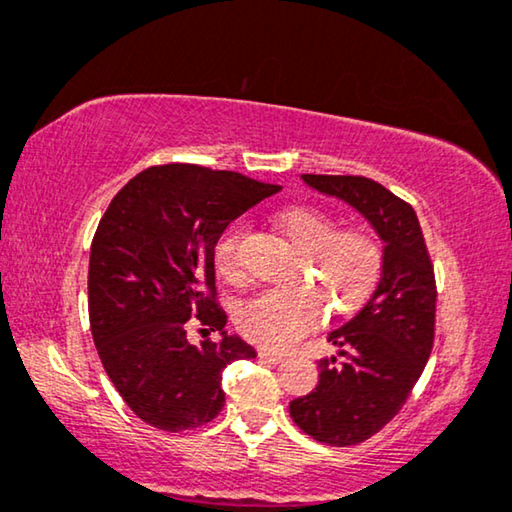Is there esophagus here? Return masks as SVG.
<instances>
[{"instance_id":"esophagus-1","label":"esophagus","mask_w":512,"mask_h":512,"mask_svg":"<svg viewBox=\"0 0 512 512\" xmlns=\"http://www.w3.org/2000/svg\"><path fill=\"white\" fill-rule=\"evenodd\" d=\"M259 358H264V361H269V363H280V361H285V354L271 352V349H259Z\"/></svg>"}]
</instances>
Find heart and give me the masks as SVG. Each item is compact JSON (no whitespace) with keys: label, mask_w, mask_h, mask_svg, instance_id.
<instances>
[{"label":"heart","mask_w":512,"mask_h":512,"mask_svg":"<svg viewBox=\"0 0 512 512\" xmlns=\"http://www.w3.org/2000/svg\"><path fill=\"white\" fill-rule=\"evenodd\" d=\"M280 227L305 253L301 278L312 285L262 289L239 305L236 324L246 338L271 349H289L324 319L326 301L338 312H352L368 301L377 287L384 250L375 234L363 227L339 230L329 213L292 207L280 213ZM220 278L241 282V225H230L213 246Z\"/></svg>","instance_id":"heart-1"}]
</instances>
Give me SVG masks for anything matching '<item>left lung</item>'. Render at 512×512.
Returning a JSON list of instances; mask_svg holds the SVG:
<instances>
[{
    "mask_svg": "<svg viewBox=\"0 0 512 512\" xmlns=\"http://www.w3.org/2000/svg\"><path fill=\"white\" fill-rule=\"evenodd\" d=\"M317 193L349 204L384 243L375 292L329 333L338 356L319 361V384L289 402V416L312 439L354 446L377 434L407 402L434 342L437 287L416 211L365 177L301 174Z\"/></svg>",
    "mask_w": 512,
    "mask_h": 512,
    "instance_id": "left-lung-1",
    "label": "left lung"
}]
</instances>
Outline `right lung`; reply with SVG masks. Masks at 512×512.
Here are the masks:
<instances>
[{
    "instance_id": "1",
    "label": "right lung",
    "mask_w": 512,
    "mask_h": 512,
    "mask_svg": "<svg viewBox=\"0 0 512 512\" xmlns=\"http://www.w3.org/2000/svg\"><path fill=\"white\" fill-rule=\"evenodd\" d=\"M280 186L239 172L156 165L114 195L89 255V322L101 363L144 423L183 432L225 404L223 370L257 352L225 331L213 246ZM190 323L204 341L187 338ZM219 331L213 343L207 334Z\"/></svg>"
}]
</instances>
